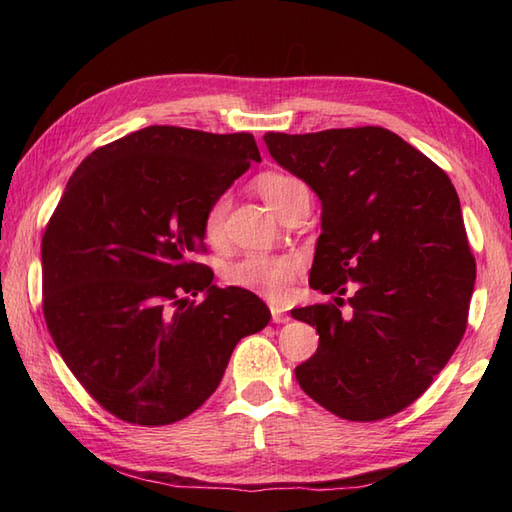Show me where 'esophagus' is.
Here are the masks:
<instances>
[{
	"mask_svg": "<svg viewBox=\"0 0 512 512\" xmlns=\"http://www.w3.org/2000/svg\"><path fill=\"white\" fill-rule=\"evenodd\" d=\"M270 312H273V321L275 323H288L290 321V317L286 312H281V310H277V308H270Z\"/></svg>",
	"mask_w": 512,
	"mask_h": 512,
	"instance_id": "1",
	"label": "esophagus"
}]
</instances>
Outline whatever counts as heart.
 <instances>
[{"instance_id":"heart-1","label":"heart","mask_w":512,"mask_h":512,"mask_svg":"<svg viewBox=\"0 0 512 512\" xmlns=\"http://www.w3.org/2000/svg\"><path fill=\"white\" fill-rule=\"evenodd\" d=\"M255 187H257V193L262 195V200L270 206V211H277L286 195L292 189L301 187V182L292 176H286V173H262V176L257 178ZM224 213H226L224 198L213 200L209 204V209H206L202 228H204V237L209 239V242H217V239L222 237ZM297 270H299V262L295 257L253 255L228 268L226 279L231 281L233 286L248 288L268 299L279 301L288 295V288L292 284V279H295Z\"/></svg>"}]
</instances>
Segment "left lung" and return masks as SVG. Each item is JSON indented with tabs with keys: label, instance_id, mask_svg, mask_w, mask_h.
Segmentation results:
<instances>
[{
	"label": "left lung",
	"instance_id": "obj_1",
	"mask_svg": "<svg viewBox=\"0 0 512 512\" xmlns=\"http://www.w3.org/2000/svg\"><path fill=\"white\" fill-rule=\"evenodd\" d=\"M277 165L321 200L310 288L295 308L319 347L297 383L334 416L372 422L409 407L460 345L475 286L460 198L436 162L383 127L264 136ZM356 283L353 314H340Z\"/></svg>",
	"mask_w": 512,
	"mask_h": 512
}]
</instances>
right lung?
<instances>
[{
    "instance_id": "right-lung-1",
    "label": "right lung",
    "mask_w": 512,
    "mask_h": 512,
    "mask_svg": "<svg viewBox=\"0 0 512 512\" xmlns=\"http://www.w3.org/2000/svg\"><path fill=\"white\" fill-rule=\"evenodd\" d=\"M262 162L250 134L151 125L99 147L41 242L43 317L65 365L116 418L178 422L220 385L235 345L270 321L244 288L191 262L213 200ZM202 291L195 304L189 294Z\"/></svg>"
}]
</instances>
